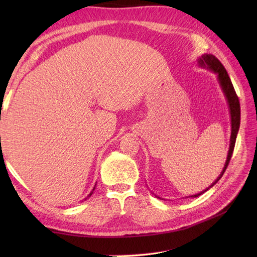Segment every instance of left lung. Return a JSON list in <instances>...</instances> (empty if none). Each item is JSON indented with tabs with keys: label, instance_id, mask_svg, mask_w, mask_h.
Segmentation results:
<instances>
[{
	"label": "left lung",
	"instance_id": "left-lung-1",
	"mask_svg": "<svg viewBox=\"0 0 257 257\" xmlns=\"http://www.w3.org/2000/svg\"><path fill=\"white\" fill-rule=\"evenodd\" d=\"M198 64L199 66L202 68H206L211 70V72L214 73L217 77V81H219V85L221 87V89L224 94L225 99L227 101V106H228V111H230V117H231V138H230V148H228L227 152V157H226V161L224 168L221 172L219 177L215 179V181L213 182L209 188H206L205 190L202 191L200 193H196L194 195H191V198H198L199 195L202 193H204L205 191L211 189L213 185L217 183V181L222 178L223 174H224L226 168L228 166V162L231 160V157L234 150V146H235V140H236V136L239 129V121H241V108H239V101L238 98L236 96V92L234 90V87L232 85V81L228 77V74L226 72V69L224 66L220 63L219 59H217L215 56H213L212 54H203L201 57L198 59Z\"/></svg>",
	"mask_w": 257,
	"mask_h": 257
}]
</instances>
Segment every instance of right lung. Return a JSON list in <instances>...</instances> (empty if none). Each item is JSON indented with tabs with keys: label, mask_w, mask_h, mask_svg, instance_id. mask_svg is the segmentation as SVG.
Segmentation results:
<instances>
[{
	"label": "right lung",
	"mask_w": 257,
	"mask_h": 257,
	"mask_svg": "<svg viewBox=\"0 0 257 257\" xmlns=\"http://www.w3.org/2000/svg\"><path fill=\"white\" fill-rule=\"evenodd\" d=\"M94 190H95V187H94V189H92V191H91V192L89 193V195H88V196H87V198H89V196H90V195L92 194V192H94Z\"/></svg>",
	"instance_id": "right-lung-1"
}]
</instances>
